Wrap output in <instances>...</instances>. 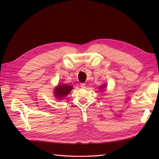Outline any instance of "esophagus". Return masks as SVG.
<instances>
[{
  "mask_svg": "<svg viewBox=\"0 0 159 159\" xmlns=\"http://www.w3.org/2000/svg\"><path fill=\"white\" fill-rule=\"evenodd\" d=\"M80 87H82V88H85L86 87V84L85 83H80Z\"/></svg>",
  "mask_w": 159,
  "mask_h": 159,
  "instance_id": "esophagus-1",
  "label": "esophagus"
}]
</instances>
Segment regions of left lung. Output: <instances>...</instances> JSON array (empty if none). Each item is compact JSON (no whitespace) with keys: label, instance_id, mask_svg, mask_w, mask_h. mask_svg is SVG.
I'll use <instances>...</instances> for the list:
<instances>
[{"label":"left lung","instance_id":"obj_1","mask_svg":"<svg viewBox=\"0 0 159 159\" xmlns=\"http://www.w3.org/2000/svg\"><path fill=\"white\" fill-rule=\"evenodd\" d=\"M106 87V85L105 84H104V85H101L100 87V91H102L103 90V89L104 88V87Z\"/></svg>","mask_w":159,"mask_h":159}]
</instances>
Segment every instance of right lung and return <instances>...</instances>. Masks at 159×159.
Here are the masks:
<instances>
[{
    "label": "right lung",
    "mask_w": 159,
    "mask_h": 159,
    "mask_svg": "<svg viewBox=\"0 0 159 159\" xmlns=\"http://www.w3.org/2000/svg\"><path fill=\"white\" fill-rule=\"evenodd\" d=\"M73 87L67 84H59L56 86L54 90V93L56 98L59 100H63L64 98L67 96L72 90Z\"/></svg>",
    "instance_id": "obj_1"
}]
</instances>
